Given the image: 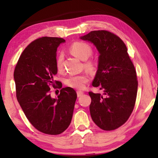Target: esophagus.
<instances>
[{"label": "esophagus", "instance_id": "obj_1", "mask_svg": "<svg viewBox=\"0 0 158 158\" xmlns=\"http://www.w3.org/2000/svg\"><path fill=\"white\" fill-rule=\"evenodd\" d=\"M83 94H84V93L83 91H81V90H78V91H77V97H81Z\"/></svg>", "mask_w": 158, "mask_h": 158}]
</instances>
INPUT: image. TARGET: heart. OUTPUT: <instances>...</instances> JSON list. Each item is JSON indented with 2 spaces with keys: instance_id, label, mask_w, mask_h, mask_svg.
<instances>
[{
  "instance_id": "1",
  "label": "heart",
  "mask_w": 158,
  "mask_h": 158,
  "mask_svg": "<svg viewBox=\"0 0 158 158\" xmlns=\"http://www.w3.org/2000/svg\"><path fill=\"white\" fill-rule=\"evenodd\" d=\"M70 51L80 59L85 60L84 65L89 70H94L96 62L91 59H88L93 53V49L90 44L84 42H75L70 46ZM56 68L58 71H61L63 68V55L60 53L56 59ZM89 81V75L86 73L70 75L65 80V84L68 87L77 90H82Z\"/></svg>"
}]
</instances>
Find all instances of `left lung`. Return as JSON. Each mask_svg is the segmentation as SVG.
<instances>
[{"instance_id":"1","label":"left lung","mask_w":158,"mask_h":158,"mask_svg":"<svg viewBox=\"0 0 158 158\" xmlns=\"http://www.w3.org/2000/svg\"><path fill=\"white\" fill-rule=\"evenodd\" d=\"M96 47L100 55L94 87L103 95L90 91V113L99 128L111 131L122 126L132 113L137 98L138 81L133 62L124 42L111 32L92 31L81 36Z\"/></svg>"}]
</instances>
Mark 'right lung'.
I'll return each instance as SVG.
<instances>
[{
  "label": "right lung",
  "mask_w": 158,
  "mask_h": 158,
  "mask_svg": "<svg viewBox=\"0 0 158 158\" xmlns=\"http://www.w3.org/2000/svg\"><path fill=\"white\" fill-rule=\"evenodd\" d=\"M62 38H38L23 51L14 70L16 98L29 122L41 132L60 135L72 120L77 94L72 88H61L57 99L50 95V86L62 88L55 81L57 73L56 52Z\"/></svg>",
  "instance_id": "obj_1"
}]
</instances>
